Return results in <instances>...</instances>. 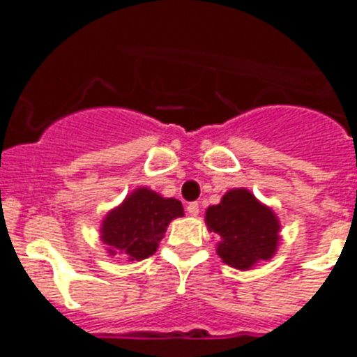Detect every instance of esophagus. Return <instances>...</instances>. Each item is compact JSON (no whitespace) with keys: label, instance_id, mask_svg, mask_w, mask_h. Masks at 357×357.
Here are the masks:
<instances>
[{"label":"esophagus","instance_id":"34e87169","mask_svg":"<svg viewBox=\"0 0 357 357\" xmlns=\"http://www.w3.org/2000/svg\"><path fill=\"white\" fill-rule=\"evenodd\" d=\"M188 213L189 216H198V213H200V206H198V202H191V204H188Z\"/></svg>","mask_w":357,"mask_h":357}]
</instances>
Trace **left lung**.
Segmentation results:
<instances>
[{
    "instance_id": "left-lung-1",
    "label": "left lung",
    "mask_w": 357,
    "mask_h": 357,
    "mask_svg": "<svg viewBox=\"0 0 357 357\" xmlns=\"http://www.w3.org/2000/svg\"><path fill=\"white\" fill-rule=\"evenodd\" d=\"M206 223L220 236L216 254L238 270H250L261 261L272 259L279 247L280 223L275 213L248 189L227 191L218 206L206 211Z\"/></svg>"
}]
</instances>
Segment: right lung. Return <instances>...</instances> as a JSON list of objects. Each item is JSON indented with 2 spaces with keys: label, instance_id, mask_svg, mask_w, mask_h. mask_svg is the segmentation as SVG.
I'll use <instances>...</instances> for the list:
<instances>
[{
  "label": "right lung",
  "instance_id": "add662e5",
  "mask_svg": "<svg viewBox=\"0 0 357 357\" xmlns=\"http://www.w3.org/2000/svg\"><path fill=\"white\" fill-rule=\"evenodd\" d=\"M178 216H184L181 202L137 188L107 214L100 238L110 255L123 254L128 261L146 259L155 254L169 222Z\"/></svg>",
  "mask_w": 357,
  "mask_h": 357
}]
</instances>
